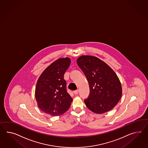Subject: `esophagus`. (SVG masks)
Wrapping results in <instances>:
<instances>
[{"instance_id":"1","label":"esophagus","mask_w":148,"mask_h":148,"mask_svg":"<svg viewBox=\"0 0 148 148\" xmlns=\"http://www.w3.org/2000/svg\"><path fill=\"white\" fill-rule=\"evenodd\" d=\"M79 90H75V91H73V93L75 94V95H77V94L79 93Z\"/></svg>"}]
</instances>
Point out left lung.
Wrapping results in <instances>:
<instances>
[{
  "label": "left lung",
  "mask_w": 148,
  "mask_h": 148,
  "mask_svg": "<svg viewBox=\"0 0 148 148\" xmlns=\"http://www.w3.org/2000/svg\"><path fill=\"white\" fill-rule=\"evenodd\" d=\"M77 64L87 77L90 94L84 101L87 108L96 113L112 110L122 95V87L118 77L109 66L99 58L82 56Z\"/></svg>",
  "instance_id": "1"
}]
</instances>
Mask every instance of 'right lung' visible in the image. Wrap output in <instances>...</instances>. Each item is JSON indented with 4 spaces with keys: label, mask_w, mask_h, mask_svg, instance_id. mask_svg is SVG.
<instances>
[{
    "label": "right lung",
    "mask_w": 148,
    "mask_h": 148,
    "mask_svg": "<svg viewBox=\"0 0 148 148\" xmlns=\"http://www.w3.org/2000/svg\"><path fill=\"white\" fill-rule=\"evenodd\" d=\"M71 64L69 58H60L44 71L38 79L35 98L39 108L52 116L61 115L73 101L66 88L64 76Z\"/></svg>",
    "instance_id": "1"
}]
</instances>
